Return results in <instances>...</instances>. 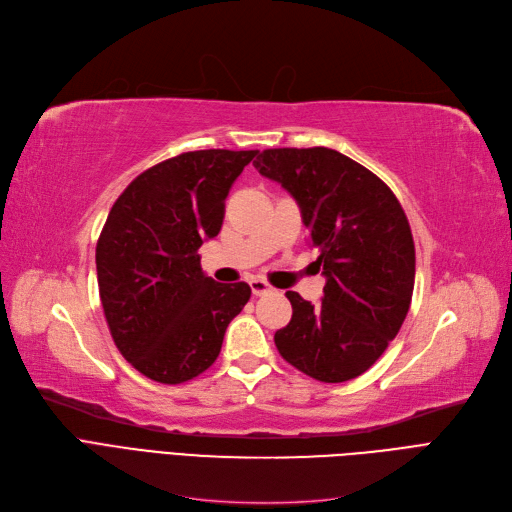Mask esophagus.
<instances>
[{"mask_svg":"<svg viewBox=\"0 0 512 512\" xmlns=\"http://www.w3.org/2000/svg\"><path fill=\"white\" fill-rule=\"evenodd\" d=\"M250 288H252L254 296H264V294L273 292V286L267 284V281H264V279H252L250 281Z\"/></svg>","mask_w":512,"mask_h":512,"instance_id":"obj_1","label":"esophagus"}]
</instances>
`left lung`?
I'll return each mask as SVG.
<instances>
[{"label":"left lung","instance_id":"obj_1","mask_svg":"<svg viewBox=\"0 0 512 512\" xmlns=\"http://www.w3.org/2000/svg\"><path fill=\"white\" fill-rule=\"evenodd\" d=\"M254 165L301 207L326 277L317 305L286 292L292 320L275 332L279 354L317 381L356 379L381 358L411 307L415 243L404 209L373 171L337 150L271 148Z\"/></svg>","mask_w":512,"mask_h":512}]
</instances>
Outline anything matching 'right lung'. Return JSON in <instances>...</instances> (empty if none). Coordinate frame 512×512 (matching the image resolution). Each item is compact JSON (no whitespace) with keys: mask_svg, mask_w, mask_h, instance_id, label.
Instances as JSON below:
<instances>
[{"mask_svg":"<svg viewBox=\"0 0 512 512\" xmlns=\"http://www.w3.org/2000/svg\"><path fill=\"white\" fill-rule=\"evenodd\" d=\"M258 150H197L158 163L125 188L97 241L105 320L125 360L158 383H184L216 362L250 286L218 284L197 254L224 220V199Z\"/></svg>","mask_w":512,"mask_h":512,"instance_id":"1","label":"right lung"}]
</instances>
